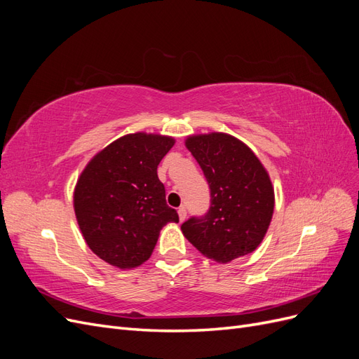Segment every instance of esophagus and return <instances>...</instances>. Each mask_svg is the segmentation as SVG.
<instances>
[{
	"label": "esophagus",
	"instance_id": "esophagus-1",
	"mask_svg": "<svg viewBox=\"0 0 359 359\" xmlns=\"http://www.w3.org/2000/svg\"><path fill=\"white\" fill-rule=\"evenodd\" d=\"M178 215H180V222H184L187 217V210L184 208V206H181V208H178Z\"/></svg>",
	"mask_w": 359,
	"mask_h": 359
}]
</instances>
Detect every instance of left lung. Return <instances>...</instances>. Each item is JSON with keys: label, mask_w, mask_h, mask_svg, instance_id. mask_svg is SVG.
I'll use <instances>...</instances> for the list:
<instances>
[{"label": "left lung", "mask_w": 359, "mask_h": 359, "mask_svg": "<svg viewBox=\"0 0 359 359\" xmlns=\"http://www.w3.org/2000/svg\"><path fill=\"white\" fill-rule=\"evenodd\" d=\"M186 147L208 181L211 206L205 215L181 224L184 236L222 264L255 252L274 212V189L262 163L226 133L190 136Z\"/></svg>", "instance_id": "8db88e82"}]
</instances>
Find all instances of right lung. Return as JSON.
Instances as JSON below:
<instances>
[{"instance_id":"add662e5","label":"right lung","mask_w":359,"mask_h":359,"mask_svg":"<svg viewBox=\"0 0 359 359\" xmlns=\"http://www.w3.org/2000/svg\"><path fill=\"white\" fill-rule=\"evenodd\" d=\"M175 139L133 133L116 139L86 165L73 205L81 232L93 252L121 269L149 259L163 226L178 223L157 177Z\"/></svg>"}]
</instances>
